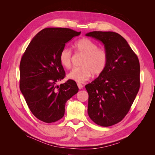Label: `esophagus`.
Returning <instances> with one entry per match:
<instances>
[{"instance_id": "1", "label": "esophagus", "mask_w": 155, "mask_h": 155, "mask_svg": "<svg viewBox=\"0 0 155 155\" xmlns=\"http://www.w3.org/2000/svg\"><path fill=\"white\" fill-rule=\"evenodd\" d=\"M77 85H78V88H79V89H81L82 88H83V85H82V84H81V83H78V84H77Z\"/></svg>"}]
</instances>
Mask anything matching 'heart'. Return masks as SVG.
I'll return each mask as SVG.
<instances>
[{
	"label": "heart",
	"instance_id": "heart-1",
	"mask_svg": "<svg viewBox=\"0 0 155 155\" xmlns=\"http://www.w3.org/2000/svg\"><path fill=\"white\" fill-rule=\"evenodd\" d=\"M75 52L83 55L80 67L74 68L68 74V78L76 82L83 83L88 80L94 74L100 76L107 69L109 63V55L104 48H98V45L88 38H81L73 45ZM72 54L69 49L64 48L59 54L60 64L65 69L72 66Z\"/></svg>",
	"mask_w": 155,
	"mask_h": 155
}]
</instances>
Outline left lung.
Masks as SVG:
<instances>
[{"label":"left lung","mask_w":155,"mask_h":155,"mask_svg":"<svg viewBox=\"0 0 155 155\" xmlns=\"http://www.w3.org/2000/svg\"><path fill=\"white\" fill-rule=\"evenodd\" d=\"M86 35L102 42L109 55L105 71L85 86L88 114L98 125H113L125 118L138 92L139 60L127 41L116 32L95 31Z\"/></svg>","instance_id":"left-lung-1"}]
</instances>
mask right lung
Returning <instances> with one entry per match:
<instances>
[{"mask_svg": "<svg viewBox=\"0 0 155 155\" xmlns=\"http://www.w3.org/2000/svg\"><path fill=\"white\" fill-rule=\"evenodd\" d=\"M80 34L70 28H46L33 38L21 58L20 90L32 114L45 123L61 119L66 102L79 91L72 79L59 86L57 83L65 76L60 51Z\"/></svg>", "mask_w": 155, "mask_h": 155, "instance_id": "1", "label": "right lung"}]
</instances>
